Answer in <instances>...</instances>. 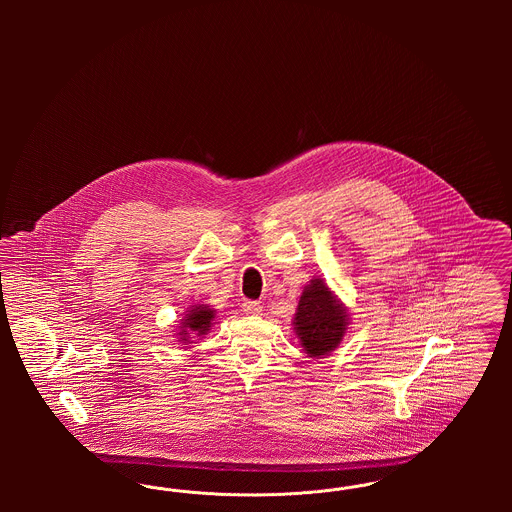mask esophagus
<instances>
[{
	"instance_id": "34e87169",
	"label": "esophagus",
	"mask_w": 512,
	"mask_h": 512,
	"mask_svg": "<svg viewBox=\"0 0 512 512\" xmlns=\"http://www.w3.org/2000/svg\"><path fill=\"white\" fill-rule=\"evenodd\" d=\"M242 307H244L245 313H249V315H259V313H263V307H261L259 301H244Z\"/></svg>"
}]
</instances>
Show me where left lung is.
Listing matches in <instances>:
<instances>
[{
  "label": "left lung",
  "mask_w": 512,
  "mask_h": 512,
  "mask_svg": "<svg viewBox=\"0 0 512 512\" xmlns=\"http://www.w3.org/2000/svg\"><path fill=\"white\" fill-rule=\"evenodd\" d=\"M349 317L343 303L322 278H313L299 297L293 318L295 334L309 357L330 355L347 330Z\"/></svg>",
  "instance_id": "obj_1"
}]
</instances>
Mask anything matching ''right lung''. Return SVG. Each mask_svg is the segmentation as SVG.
Here are the masks:
<instances>
[{"mask_svg":"<svg viewBox=\"0 0 512 512\" xmlns=\"http://www.w3.org/2000/svg\"><path fill=\"white\" fill-rule=\"evenodd\" d=\"M213 318H215V311L209 309V305L192 307V311H188V315L182 318L180 332H178L180 341L190 343V334H194V338L195 336H205L211 330Z\"/></svg>","mask_w":512,"mask_h":512,"instance_id":"add662e5","label":"right lung"}]
</instances>
